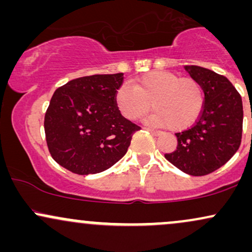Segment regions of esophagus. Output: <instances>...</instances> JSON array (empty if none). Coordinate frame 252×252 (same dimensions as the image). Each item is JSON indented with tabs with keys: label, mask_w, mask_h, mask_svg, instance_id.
Segmentation results:
<instances>
[{
	"label": "esophagus",
	"mask_w": 252,
	"mask_h": 252,
	"mask_svg": "<svg viewBox=\"0 0 252 252\" xmlns=\"http://www.w3.org/2000/svg\"><path fill=\"white\" fill-rule=\"evenodd\" d=\"M146 129L148 130V131H150V134H153V135H155V136L161 135V131H158V130H154V129H152V128H146Z\"/></svg>",
	"instance_id": "esophagus-1"
}]
</instances>
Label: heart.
Wrapping results in <instances>:
<instances>
[{
    "label": "heart",
    "instance_id": "obj_1",
    "mask_svg": "<svg viewBox=\"0 0 252 252\" xmlns=\"http://www.w3.org/2000/svg\"><path fill=\"white\" fill-rule=\"evenodd\" d=\"M115 102L126 120H138L155 109L150 121L156 126L184 130L201 115L205 94L198 80L181 78L172 71H153L135 80L134 86L123 84L117 89Z\"/></svg>",
    "mask_w": 252,
    "mask_h": 252
}]
</instances>
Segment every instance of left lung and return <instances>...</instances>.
Listing matches in <instances>:
<instances>
[{"label":"left lung","instance_id":"obj_1","mask_svg":"<svg viewBox=\"0 0 252 252\" xmlns=\"http://www.w3.org/2000/svg\"><path fill=\"white\" fill-rule=\"evenodd\" d=\"M185 68L202 86L204 109L190 128L176 132L178 147L164 158L187 174L207 175L224 166L241 146L242 97L226 77L200 66Z\"/></svg>","mask_w":252,"mask_h":252}]
</instances>
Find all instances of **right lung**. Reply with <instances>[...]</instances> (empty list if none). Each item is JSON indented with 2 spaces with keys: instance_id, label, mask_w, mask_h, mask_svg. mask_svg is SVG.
I'll use <instances>...</instances> for the list:
<instances>
[{
  "instance_id": "1",
  "label": "right lung",
  "mask_w": 252,
  "mask_h": 252,
  "mask_svg": "<svg viewBox=\"0 0 252 252\" xmlns=\"http://www.w3.org/2000/svg\"><path fill=\"white\" fill-rule=\"evenodd\" d=\"M122 84L123 73L94 74L56 90L43 126L57 163L74 174H96L126 155L141 128L117 108L115 94Z\"/></svg>"
}]
</instances>
